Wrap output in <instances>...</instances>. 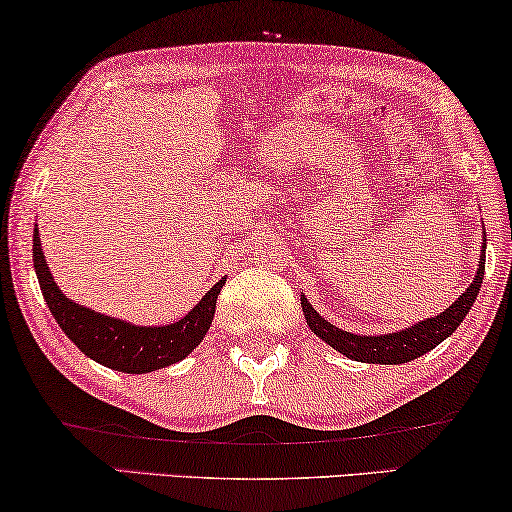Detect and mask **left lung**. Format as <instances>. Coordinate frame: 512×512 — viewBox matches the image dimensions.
<instances>
[{
	"instance_id": "8db88e82",
	"label": "left lung",
	"mask_w": 512,
	"mask_h": 512,
	"mask_svg": "<svg viewBox=\"0 0 512 512\" xmlns=\"http://www.w3.org/2000/svg\"><path fill=\"white\" fill-rule=\"evenodd\" d=\"M487 241V239H485ZM485 241H482V253L478 262V271H475L473 283L466 287L464 294H459V299L450 308H445L443 313L434 315V318H424L415 322L413 327L390 331V334H352V331L338 329L331 325L322 315L315 311L311 301L306 299V294L301 292V308H304L306 325L318 338H322L331 348L341 352L348 359L364 364H406L413 359L427 355L429 350H434L438 343L452 336L466 313L471 311L475 297H478L482 278H485Z\"/></svg>"
}]
</instances>
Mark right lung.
Segmentation results:
<instances>
[{"instance_id":"right-lung-1","label":"right lung","mask_w":512,"mask_h":512,"mask_svg":"<svg viewBox=\"0 0 512 512\" xmlns=\"http://www.w3.org/2000/svg\"><path fill=\"white\" fill-rule=\"evenodd\" d=\"M34 269H37L39 287L46 299L48 311L69 341L83 355L95 359L102 366L122 373H150L157 369L181 362L197 345L204 341L206 331L211 329L218 294L225 285V278L218 280L208 290L190 313L171 325L143 327L134 322L111 318V315L97 313L88 306L76 304L55 283L46 257H43L39 225L34 227Z\"/></svg>"}]
</instances>
